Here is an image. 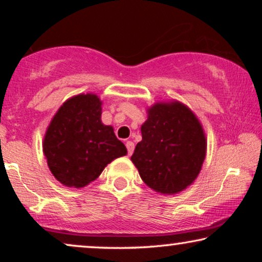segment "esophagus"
<instances>
[{
  "label": "esophagus",
  "instance_id": "1",
  "mask_svg": "<svg viewBox=\"0 0 262 262\" xmlns=\"http://www.w3.org/2000/svg\"><path fill=\"white\" fill-rule=\"evenodd\" d=\"M126 148H127L128 155H132V152H134V150H135V144H134V143H132L131 141H127L126 142Z\"/></svg>",
  "mask_w": 262,
  "mask_h": 262
}]
</instances>
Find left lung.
Here are the masks:
<instances>
[{"mask_svg":"<svg viewBox=\"0 0 262 262\" xmlns=\"http://www.w3.org/2000/svg\"><path fill=\"white\" fill-rule=\"evenodd\" d=\"M142 125L131 161L142 180L162 194H177L195 180L206 156V137L195 114L179 101L156 102Z\"/></svg>","mask_w":262,"mask_h":262,"instance_id":"obj_1","label":"left lung"}]
</instances>
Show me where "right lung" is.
I'll list each match as a JSON object with an SVG mask.
<instances>
[{"mask_svg":"<svg viewBox=\"0 0 262 262\" xmlns=\"http://www.w3.org/2000/svg\"><path fill=\"white\" fill-rule=\"evenodd\" d=\"M98 95L80 94L68 99L46 130L42 150L57 180L81 188L94 181L107 164L127 154L126 146L101 121Z\"/></svg>","mask_w":262,"mask_h":262,"instance_id":"add662e5","label":"right lung"}]
</instances>
